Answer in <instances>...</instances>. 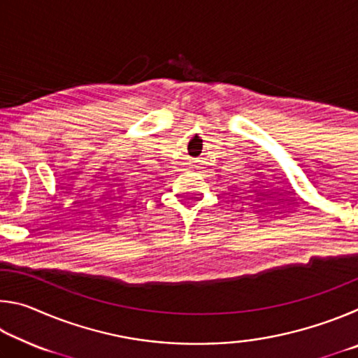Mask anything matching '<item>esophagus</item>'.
<instances>
[{
    "instance_id": "1",
    "label": "esophagus",
    "mask_w": 358,
    "mask_h": 358,
    "mask_svg": "<svg viewBox=\"0 0 358 358\" xmlns=\"http://www.w3.org/2000/svg\"><path fill=\"white\" fill-rule=\"evenodd\" d=\"M202 169H203V167H202L201 164H194V166H192V171H196V172H201Z\"/></svg>"
}]
</instances>
